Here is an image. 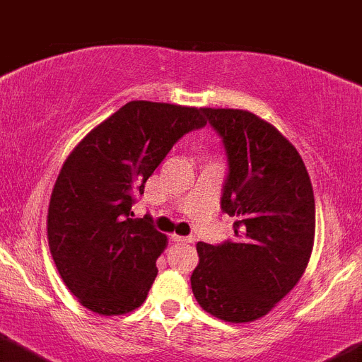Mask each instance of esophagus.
Instances as JSON below:
<instances>
[{
  "label": "esophagus",
  "instance_id": "obj_1",
  "mask_svg": "<svg viewBox=\"0 0 362 362\" xmlns=\"http://www.w3.org/2000/svg\"><path fill=\"white\" fill-rule=\"evenodd\" d=\"M171 242L175 243H193L194 240L191 236H180V234H171Z\"/></svg>",
  "mask_w": 362,
  "mask_h": 362
}]
</instances>
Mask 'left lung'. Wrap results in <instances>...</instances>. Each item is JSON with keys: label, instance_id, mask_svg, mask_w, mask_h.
Segmentation results:
<instances>
[{"label": "left lung", "instance_id": "1", "mask_svg": "<svg viewBox=\"0 0 362 362\" xmlns=\"http://www.w3.org/2000/svg\"><path fill=\"white\" fill-rule=\"evenodd\" d=\"M221 136L227 173L221 211L233 242H198L191 288L198 305L229 323L263 317L296 286L310 259L315 202L298 149L245 110L202 108Z\"/></svg>", "mask_w": 362, "mask_h": 362}]
</instances>
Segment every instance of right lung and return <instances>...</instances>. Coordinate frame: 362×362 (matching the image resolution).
Listing matches in <instances>:
<instances>
[{
	"label": "right lung",
	"mask_w": 362,
	"mask_h": 362,
	"mask_svg": "<svg viewBox=\"0 0 362 362\" xmlns=\"http://www.w3.org/2000/svg\"><path fill=\"white\" fill-rule=\"evenodd\" d=\"M207 124L202 108L132 100L70 153L48 205V245L68 291L100 315L146 301L168 238L133 218L136 194L178 139Z\"/></svg>",
	"instance_id": "right-lung-1"
}]
</instances>
